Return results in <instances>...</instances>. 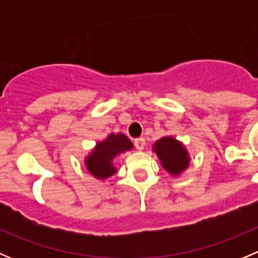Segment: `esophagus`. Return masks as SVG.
Listing matches in <instances>:
<instances>
[{
  "instance_id": "obj_1",
  "label": "esophagus",
  "mask_w": 258,
  "mask_h": 258,
  "mask_svg": "<svg viewBox=\"0 0 258 258\" xmlns=\"http://www.w3.org/2000/svg\"><path fill=\"white\" fill-rule=\"evenodd\" d=\"M145 145H146V141H145L144 137H139V139L135 140V146H136L137 150H140V151L144 150Z\"/></svg>"
}]
</instances>
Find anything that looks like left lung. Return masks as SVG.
Returning <instances> with one entry per match:
<instances>
[{"label":"left lung","mask_w":258,"mask_h":258,"mask_svg":"<svg viewBox=\"0 0 258 258\" xmlns=\"http://www.w3.org/2000/svg\"><path fill=\"white\" fill-rule=\"evenodd\" d=\"M153 150L162 161L163 167L172 175H178L188 166L186 150L172 137H162L158 140Z\"/></svg>","instance_id":"left-lung-1"}]
</instances>
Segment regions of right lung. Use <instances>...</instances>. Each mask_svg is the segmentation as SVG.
I'll list each match as a JSON object with an SVG mask.
<instances>
[{"mask_svg":"<svg viewBox=\"0 0 258 258\" xmlns=\"http://www.w3.org/2000/svg\"><path fill=\"white\" fill-rule=\"evenodd\" d=\"M131 147V141L124 135H110L105 141L96 146L92 155L86 160L88 171L97 178L110 177L116 172V168L112 166L114 156Z\"/></svg>","mask_w":258,"mask_h":258,"instance_id":"add662e5","label":"right lung"}]
</instances>
